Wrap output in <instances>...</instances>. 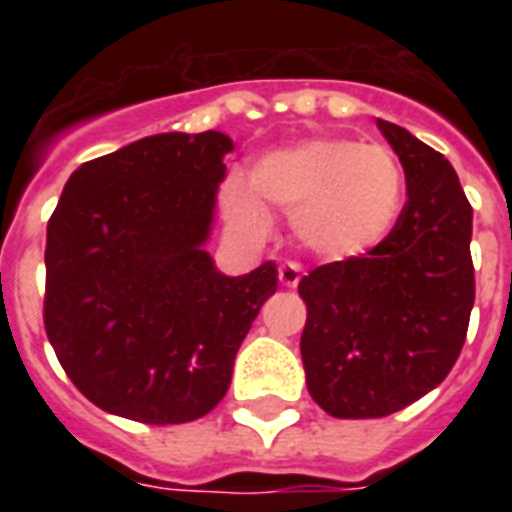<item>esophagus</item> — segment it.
Returning <instances> with one entry per match:
<instances>
[{
	"mask_svg": "<svg viewBox=\"0 0 512 512\" xmlns=\"http://www.w3.org/2000/svg\"><path fill=\"white\" fill-rule=\"evenodd\" d=\"M300 279H303V268H300L297 263H284L279 268L281 287H297V284H300Z\"/></svg>",
	"mask_w": 512,
	"mask_h": 512,
	"instance_id": "obj_1",
	"label": "esophagus"
}]
</instances>
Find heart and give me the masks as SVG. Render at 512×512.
Masks as SVG:
<instances>
[{
	"instance_id": "heart-1",
	"label": "heart",
	"mask_w": 512,
	"mask_h": 512,
	"mask_svg": "<svg viewBox=\"0 0 512 512\" xmlns=\"http://www.w3.org/2000/svg\"><path fill=\"white\" fill-rule=\"evenodd\" d=\"M255 197L231 183L225 215L236 231L260 239L266 212L292 217L297 244L337 263L377 247L404 204V167L385 146L345 138H313L263 156L249 172Z\"/></svg>"
}]
</instances>
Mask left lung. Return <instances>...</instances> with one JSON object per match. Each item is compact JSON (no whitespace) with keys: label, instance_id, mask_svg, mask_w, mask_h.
<instances>
[{"label":"left lung","instance_id":"1","mask_svg":"<svg viewBox=\"0 0 512 512\" xmlns=\"http://www.w3.org/2000/svg\"><path fill=\"white\" fill-rule=\"evenodd\" d=\"M377 127L404 167V209L377 247L319 265L297 287L308 393L340 420L388 417L441 385L476 300L473 207L460 177L404 127Z\"/></svg>","mask_w":512,"mask_h":512}]
</instances>
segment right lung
<instances>
[{"mask_svg": "<svg viewBox=\"0 0 512 512\" xmlns=\"http://www.w3.org/2000/svg\"><path fill=\"white\" fill-rule=\"evenodd\" d=\"M223 132H164L84 162L47 223L44 332L68 380L103 412L146 425L209 414L276 263L223 276L204 252Z\"/></svg>", "mask_w": 512, "mask_h": 512, "instance_id": "right-lung-1", "label": "right lung"}]
</instances>
